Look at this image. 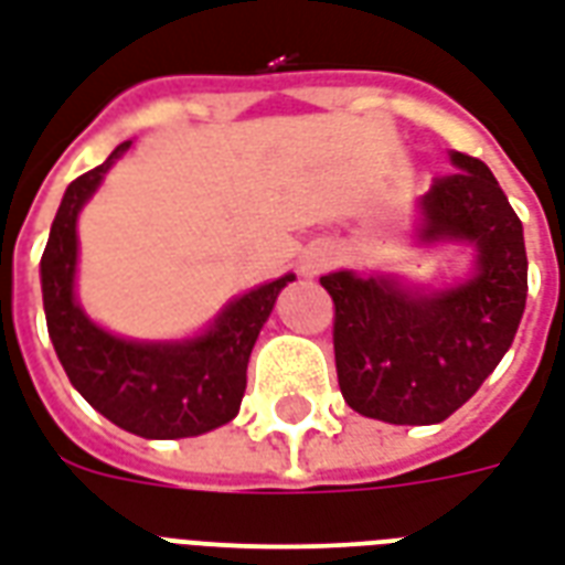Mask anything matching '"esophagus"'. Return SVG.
<instances>
[{
	"label": "esophagus",
	"mask_w": 565,
	"mask_h": 565,
	"mask_svg": "<svg viewBox=\"0 0 565 565\" xmlns=\"http://www.w3.org/2000/svg\"><path fill=\"white\" fill-rule=\"evenodd\" d=\"M329 263H332V250H329V248H311L302 257V275L315 278V275H320V271H323Z\"/></svg>",
	"instance_id": "1"
}]
</instances>
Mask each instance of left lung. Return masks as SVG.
Instances as JSON below:
<instances>
[{
    "instance_id": "left-lung-1",
    "label": "left lung",
    "mask_w": 565,
    "mask_h": 565,
    "mask_svg": "<svg viewBox=\"0 0 565 565\" xmlns=\"http://www.w3.org/2000/svg\"><path fill=\"white\" fill-rule=\"evenodd\" d=\"M452 164L419 200V239L473 245L467 281L425 294L347 269L320 278L335 302L338 386L367 419H449L500 365L524 315L527 250L515 209L479 158L452 152Z\"/></svg>"
}]
</instances>
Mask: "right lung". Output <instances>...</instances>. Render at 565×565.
<instances>
[{
	"instance_id": "1",
	"label": "right lung",
	"mask_w": 565,
	"mask_h": 565,
	"mask_svg": "<svg viewBox=\"0 0 565 565\" xmlns=\"http://www.w3.org/2000/svg\"><path fill=\"white\" fill-rule=\"evenodd\" d=\"M128 146L131 140L116 146L62 198L41 257L47 332L71 386L113 425L146 440L198 437L239 413L254 341L294 275L233 299L203 335L188 341H128L92 323L74 296L77 215Z\"/></svg>"
}]
</instances>
